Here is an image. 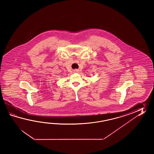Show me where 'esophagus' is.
<instances>
[{
	"mask_svg": "<svg viewBox=\"0 0 154 154\" xmlns=\"http://www.w3.org/2000/svg\"><path fill=\"white\" fill-rule=\"evenodd\" d=\"M79 72V70L78 69L74 70V72H75V73H78Z\"/></svg>",
	"mask_w": 154,
	"mask_h": 154,
	"instance_id": "esophagus-1",
	"label": "esophagus"
}]
</instances>
